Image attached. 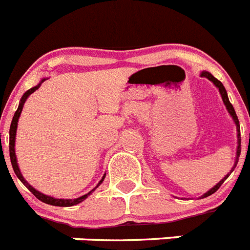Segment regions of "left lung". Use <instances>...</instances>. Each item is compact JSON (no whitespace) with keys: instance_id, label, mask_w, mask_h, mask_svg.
Returning <instances> with one entry per match:
<instances>
[{"instance_id":"obj_1","label":"left lung","mask_w":250,"mask_h":250,"mask_svg":"<svg viewBox=\"0 0 250 250\" xmlns=\"http://www.w3.org/2000/svg\"><path fill=\"white\" fill-rule=\"evenodd\" d=\"M200 76L207 77L208 80H210L211 83H213L214 85H215L216 87H218V89H219L220 95H222L223 103H224L225 107H227V110H228V111H229V114H230V116H231V118H233L234 123H235V125H237V131H238V149H237V158H235V163H234V167H231L230 173L227 174V175L224 176V179H222V180H220V182L215 185V187L211 188L210 190L207 191V193H205L204 195H203V196H200V198H207V196L211 195V194H214V193H215L216 190H218V189H219L220 185H222L223 183H224V180H227V178H228V176L230 175L231 171H233V170H234V167H237L238 160H239V155H240V125H239V120H238L237 114H235V110H234L233 105H231L230 101H229V99H228V94H227V90H225V87H224V86H223V83H220V81L218 80V79H215V77H214L213 75L209 74V72H207V71H203L202 74H200Z\"/></svg>"}]
</instances>
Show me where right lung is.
I'll return each mask as SVG.
<instances>
[{"mask_svg": "<svg viewBox=\"0 0 250 250\" xmlns=\"http://www.w3.org/2000/svg\"><path fill=\"white\" fill-rule=\"evenodd\" d=\"M46 79H42L41 80V83H39L37 86H35V87H32V89L27 90V91L23 94V96L21 98V101H20V105L19 107H17V111L15 112V115H13V119H12V123H11V126H10V158H11V164H12V167H13V171H15V174L17 175V178L21 180V183L23 185H25L26 188H27L28 190L31 191V193L34 194L35 196H36L37 199L41 200V202L46 203V204H50V205H55V207H72V205H76L79 204V203L83 202V200L87 198V196L90 195V194L92 193V191L96 189V188L99 187V185L101 184V183L104 182V179H105V175L106 174H104L103 179L100 180V183H99L98 185H96V188H94L91 191H89L87 194H85V195L80 196V198H76V199H56V198H52V196H48V195H45V194L40 193L39 190H36L35 188L31 187L30 184H28L27 182L25 180V178L22 176L21 171H20V167L19 165H17V159H16V152H15V140H16V131H17V123H19V119H20V115H21L22 112V107H23V105H25L26 100L28 99V96H30L32 92L36 91L37 89L40 87V85L45 81Z\"/></svg>", "mask_w": 250, "mask_h": 250, "instance_id": "obj_1", "label": "right lung"}]
</instances>
